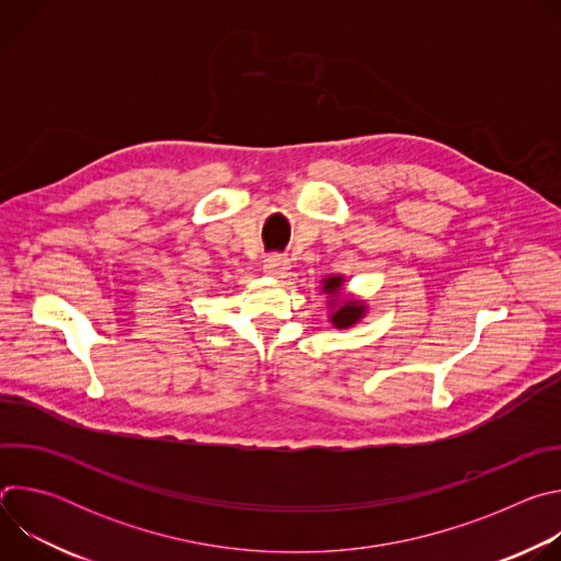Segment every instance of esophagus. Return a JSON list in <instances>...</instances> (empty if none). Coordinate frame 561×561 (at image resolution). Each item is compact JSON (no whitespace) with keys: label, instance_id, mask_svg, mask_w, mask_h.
I'll return each mask as SVG.
<instances>
[{"label":"esophagus","instance_id":"34e87169","mask_svg":"<svg viewBox=\"0 0 561 561\" xmlns=\"http://www.w3.org/2000/svg\"><path fill=\"white\" fill-rule=\"evenodd\" d=\"M288 268H290V264L282 255H271V257L264 260V273L271 275V277H284Z\"/></svg>","mask_w":561,"mask_h":561}]
</instances>
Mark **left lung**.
<instances>
[{"label": "left lung", "mask_w": 561, "mask_h": 561, "mask_svg": "<svg viewBox=\"0 0 561 561\" xmlns=\"http://www.w3.org/2000/svg\"><path fill=\"white\" fill-rule=\"evenodd\" d=\"M344 288V277L342 275H331L322 279V290L329 295V308H331V324L335 329H351L357 322H362V317L366 314V304L364 299L355 297H340Z\"/></svg>", "instance_id": "8db88e82"}]
</instances>
